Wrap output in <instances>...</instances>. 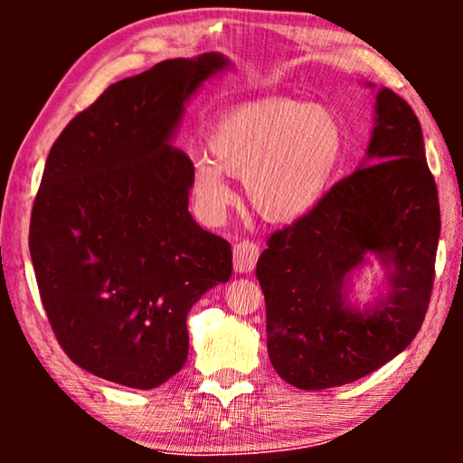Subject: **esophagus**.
Wrapping results in <instances>:
<instances>
[{
  "instance_id": "1",
  "label": "esophagus",
  "mask_w": 463,
  "mask_h": 463,
  "mask_svg": "<svg viewBox=\"0 0 463 463\" xmlns=\"http://www.w3.org/2000/svg\"><path fill=\"white\" fill-rule=\"evenodd\" d=\"M259 259V246L244 240V242H238L233 246V269L238 274H250L255 269Z\"/></svg>"
}]
</instances>
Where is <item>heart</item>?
I'll return each mask as SVG.
<instances>
[{
  "label": "heart",
  "mask_w": 463,
  "mask_h": 463,
  "mask_svg": "<svg viewBox=\"0 0 463 463\" xmlns=\"http://www.w3.org/2000/svg\"><path fill=\"white\" fill-rule=\"evenodd\" d=\"M192 164V194L202 217L219 219L232 202L225 175L242 176L250 206L271 223H288L320 204L341 162L347 135L328 107L295 99H257L221 113Z\"/></svg>",
  "instance_id": "heart-1"
}]
</instances>
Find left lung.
<instances>
[{
  "label": "left lung",
  "mask_w": 463,
  "mask_h": 463,
  "mask_svg": "<svg viewBox=\"0 0 463 463\" xmlns=\"http://www.w3.org/2000/svg\"><path fill=\"white\" fill-rule=\"evenodd\" d=\"M373 111L360 166L276 232L257 263L269 360L299 390L352 383L404 352L432 293L440 206L420 119L390 88ZM375 260L384 278L363 304L353 278Z\"/></svg>",
  "instance_id": "1"
}]
</instances>
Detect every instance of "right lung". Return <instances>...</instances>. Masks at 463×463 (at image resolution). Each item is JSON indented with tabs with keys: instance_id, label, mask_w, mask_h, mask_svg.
<instances>
[{
	"instance_id": "1",
	"label": "right lung",
	"mask_w": 463,
	"mask_h": 463,
	"mask_svg": "<svg viewBox=\"0 0 463 463\" xmlns=\"http://www.w3.org/2000/svg\"><path fill=\"white\" fill-rule=\"evenodd\" d=\"M232 61L170 59L107 88L50 149L29 227L35 280L69 358L151 390L183 369L187 314L230 280L232 246L189 213L185 107Z\"/></svg>"
}]
</instances>
